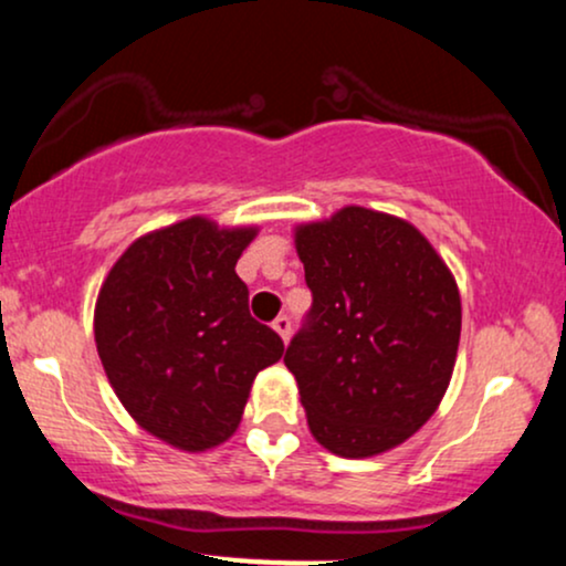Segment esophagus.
<instances>
[{"instance_id": "34e87169", "label": "esophagus", "mask_w": 566, "mask_h": 566, "mask_svg": "<svg viewBox=\"0 0 566 566\" xmlns=\"http://www.w3.org/2000/svg\"><path fill=\"white\" fill-rule=\"evenodd\" d=\"M274 329L279 333V337H282V340L287 343L290 335H292V322H290V316H284V314L276 316V319H274Z\"/></svg>"}]
</instances>
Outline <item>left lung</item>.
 <instances>
[{
	"label": "left lung",
	"instance_id": "left-lung-1",
	"mask_svg": "<svg viewBox=\"0 0 566 566\" xmlns=\"http://www.w3.org/2000/svg\"><path fill=\"white\" fill-rule=\"evenodd\" d=\"M314 303L284 365L314 439L373 458L437 412L460 343V292L407 220L343 207L295 229Z\"/></svg>",
	"mask_w": 566,
	"mask_h": 566
}]
</instances>
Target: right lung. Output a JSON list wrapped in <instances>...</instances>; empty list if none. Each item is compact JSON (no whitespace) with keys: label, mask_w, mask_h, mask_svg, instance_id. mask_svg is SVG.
<instances>
[{"label":"right lung","mask_w":566,"mask_h":566,"mask_svg":"<svg viewBox=\"0 0 566 566\" xmlns=\"http://www.w3.org/2000/svg\"><path fill=\"white\" fill-rule=\"evenodd\" d=\"M258 229L188 218L135 239L95 303L108 382L148 433L205 452L237 431L252 380L284 343L250 316L237 261Z\"/></svg>","instance_id":"1"}]
</instances>
